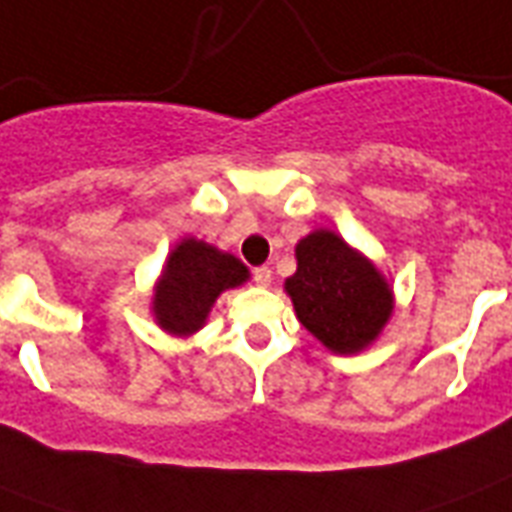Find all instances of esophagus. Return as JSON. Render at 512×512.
Instances as JSON below:
<instances>
[{
    "label": "esophagus",
    "mask_w": 512,
    "mask_h": 512,
    "mask_svg": "<svg viewBox=\"0 0 512 512\" xmlns=\"http://www.w3.org/2000/svg\"><path fill=\"white\" fill-rule=\"evenodd\" d=\"M252 279H255V284H260V287H268L273 279L271 268H268V265H260V268H255V271H252Z\"/></svg>",
    "instance_id": "34e87169"
}]
</instances>
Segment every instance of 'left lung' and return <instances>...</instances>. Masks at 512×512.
Wrapping results in <instances>:
<instances>
[{
  "mask_svg": "<svg viewBox=\"0 0 512 512\" xmlns=\"http://www.w3.org/2000/svg\"><path fill=\"white\" fill-rule=\"evenodd\" d=\"M297 273L287 279L297 319L335 353H358L385 327L393 297L377 268L332 231L297 244Z\"/></svg>",
  "mask_w": 512,
  "mask_h": 512,
  "instance_id": "obj_1",
  "label": "left lung"
}]
</instances>
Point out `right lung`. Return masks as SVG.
Returning <instances> with one entry per match:
<instances>
[{"instance_id":"obj_1","label":"right lung","mask_w":512,"mask_h":512,"mask_svg":"<svg viewBox=\"0 0 512 512\" xmlns=\"http://www.w3.org/2000/svg\"><path fill=\"white\" fill-rule=\"evenodd\" d=\"M241 281H247V268L233 255H223L204 241H180L156 287V319L172 335H191L204 324L217 295Z\"/></svg>"}]
</instances>
